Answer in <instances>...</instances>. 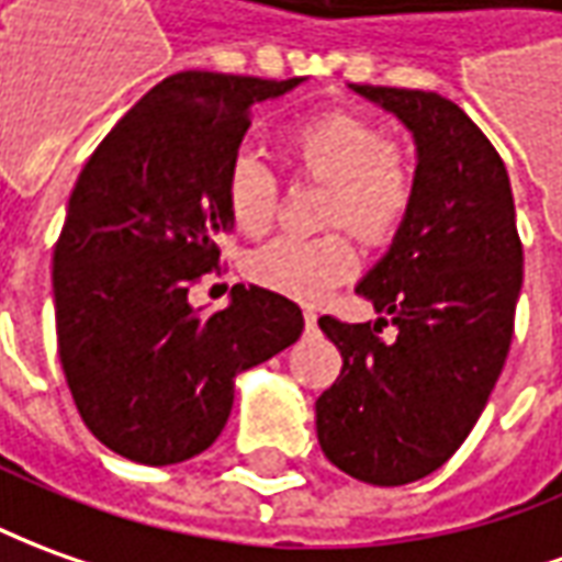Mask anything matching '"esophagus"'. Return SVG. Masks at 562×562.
Segmentation results:
<instances>
[{
    "label": "esophagus",
    "mask_w": 562,
    "mask_h": 562,
    "mask_svg": "<svg viewBox=\"0 0 562 562\" xmlns=\"http://www.w3.org/2000/svg\"><path fill=\"white\" fill-rule=\"evenodd\" d=\"M303 318H305V327H308V330H315V327H318V312H315V308H305Z\"/></svg>",
    "instance_id": "obj_1"
}]
</instances>
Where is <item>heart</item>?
<instances>
[{
  "mask_svg": "<svg viewBox=\"0 0 562 562\" xmlns=\"http://www.w3.org/2000/svg\"><path fill=\"white\" fill-rule=\"evenodd\" d=\"M293 170L327 186L324 229H351L363 244L392 241L416 195V177L389 134L367 115L330 110L296 125L284 140ZM223 199L235 229L259 238L278 214V183L257 156H238L226 170ZM358 272V247L346 232L318 238H274L247 257V278L259 288L318 300Z\"/></svg>",
  "mask_w": 562,
  "mask_h": 562,
  "instance_id": "heart-1",
  "label": "heart"
}]
</instances>
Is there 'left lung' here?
Returning <instances> with one entry per match:
<instances>
[{
    "label": "left lung",
    "mask_w": 562,
    "mask_h": 562,
    "mask_svg": "<svg viewBox=\"0 0 562 562\" xmlns=\"http://www.w3.org/2000/svg\"><path fill=\"white\" fill-rule=\"evenodd\" d=\"M416 143V195L358 293L376 324L318 321L342 370L315 404L324 456L355 481L404 486L462 447L514 336L524 244L495 146L435 91L351 85ZM392 319L398 339L378 333Z\"/></svg>",
    "instance_id": "left-lung-1"
}]
</instances>
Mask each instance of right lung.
<instances>
[{
    "mask_svg": "<svg viewBox=\"0 0 562 562\" xmlns=\"http://www.w3.org/2000/svg\"><path fill=\"white\" fill-rule=\"evenodd\" d=\"M303 79L177 72L112 127L81 168L54 247L57 351L91 435L140 465H177L226 428L235 376L293 346L303 312L232 288L189 303L232 229L223 183L254 103Z\"/></svg>",
    "mask_w": 562,
    "mask_h": 562,
    "instance_id": "1",
    "label": "right lung"
}]
</instances>
